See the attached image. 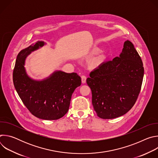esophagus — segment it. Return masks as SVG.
I'll list each match as a JSON object with an SVG mask.
<instances>
[{
  "label": "esophagus",
  "instance_id": "obj_1",
  "mask_svg": "<svg viewBox=\"0 0 158 158\" xmlns=\"http://www.w3.org/2000/svg\"><path fill=\"white\" fill-rule=\"evenodd\" d=\"M86 79H87V77H86L85 76H81V81H82V84L85 83V82H86Z\"/></svg>",
  "mask_w": 158,
  "mask_h": 158
}]
</instances>
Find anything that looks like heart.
I'll list each match as a JSON object with an SVG mask.
<instances>
[{"instance_id":"heart-1","label":"heart","mask_w":158,"mask_h":158,"mask_svg":"<svg viewBox=\"0 0 158 158\" xmlns=\"http://www.w3.org/2000/svg\"><path fill=\"white\" fill-rule=\"evenodd\" d=\"M97 52H98V51H97L96 50H94V51H93V54H96Z\"/></svg>"}]
</instances>
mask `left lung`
<instances>
[{"label": "left lung", "instance_id": "1", "mask_svg": "<svg viewBox=\"0 0 158 158\" xmlns=\"http://www.w3.org/2000/svg\"><path fill=\"white\" fill-rule=\"evenodd\" d=\"M119 57L101 64L86 80L98 117L114 119L125 114L136 102L143 83L141 57L129 40Z\"/></svg>", "mask_w": 158, "mask_h": 158}]
</instances>
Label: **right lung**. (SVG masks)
<instances>
[{
  "mask_svg": "<svg viewBox=\"0 0 158 158\" xmlns=\"http://www.w3.org/2000/svg\"><path fill=\"white\" fill-rule=\"evenodd\" d=\"M45 43L38 41L18 54L13 71V82L22 102L34 116L45 120H56L69 110L74 90L81 84L77 73L54 72L42 81L31 79L26 73V57Z\"/></svg>",
  "mask_w": 158,
  "mask_h": 158,
  "instance_id": "right-lung-1",
  "label": "right lung"
}]
</instances>
